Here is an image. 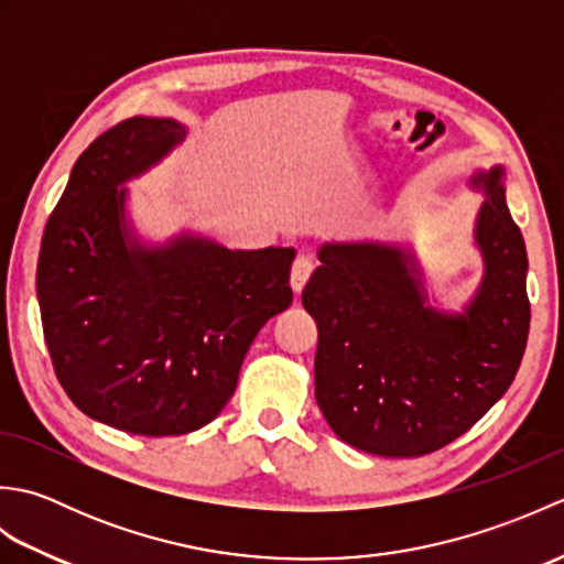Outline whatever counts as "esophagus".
<instances>
[{
	"label": "esophagus",
	"mask_w": 564,
	"mask_h": 564,
	"mask_svg": "<svg viewBox=\"0 0 564 564\" xmlns=\"http://www.w3.org/2000/svg\"><path fill=\"white\" fill-rule=\"evenodd\" d=\"M313 269H315L313 259H310L307 254H297V259L293 261V269H291V285L295 293H301L305 289L307 279L313 275Z\"/></svg>",
	"instance_id": "1"
}]
</instances>
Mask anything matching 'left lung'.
I'll use <instances>...</instances> for the list:
<instances>
[{"instance_id":"8db88e82","label":"left lung","mask_w":564,"mask_h":564,"mask_svg":"<svg viewBox=\"0 0 564 564\" xmlns=\"http://www.w3.org/2000/svg\"><path fill=\"white\" fill-rule=\"evenodd\" d=\"M475 223L485 275L463 315L426 305L414 254L380 242L325 245L303 291L317 322L315 398L349 446L416 458L463 436L509 390L529 341V257L505 198V170Z\"/></svg>"}]
</instances>
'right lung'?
I'll use <instances>...</instances> for the list:
<instances>
[{
  "mask_svg": "<svg viewBox=\"0 0 564 564\" xmlns=\"http://www.w3.org/2000/svg\"><path fill=\"white\" fill-rule=\"evenodd\" d=\"M186 128L128 118L79 154L47 218L35 291L59 386L79 410L140 436L213 422L259 329L293 303L295 249H225L178 235L145 247L126 225V184Z\"/></svg>",
  "mask_w": 564,
  "mask_h": 564,
  "instance_id": "right-lung-1",
  "label": "right lung"
}]
</instances>
